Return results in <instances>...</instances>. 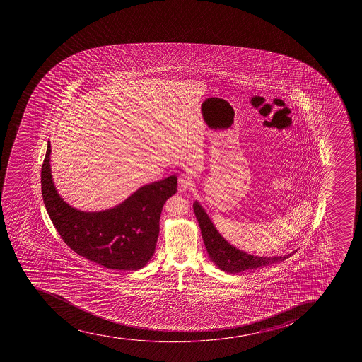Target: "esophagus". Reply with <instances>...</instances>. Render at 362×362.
I'll return each instance as SVG.
<instances>
[{"mask_svg": "<svg viewBox=\"0 0 362 362\" xmlns=\"http://www.w3.org/2000/svg\"><path fill=\"white\" fill-rule=\"evenodd\" d=\"M191 187H192V179H191L190 175H180V177H179V191H182V192H184V191H187L189 190V189H191Z\"/></svg>", "mask_w": 362, "mask_h": 362, "instance_id": "34e87169", "label": "esophagus"}]
</instances>
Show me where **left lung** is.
Segmentation results:
<instances>
[{"mask_svg": "<svg viewBox=\"0 0 362 362\" xmlns=\"http://www.w3.org/2000/svg\"><path fill=\"white\" fill-rule=\"evenodd\" d=\"M194 210L201 228L202 237L208 250L209 257L211 258V261L219 269H222L223 272L237 274V272L262 268L265 265L284 261L295 252L293 251L291 254L284 255V256L259 257V256H254V255L238 250L219 235L206 215V212L204 211V209L198 204V202H194Z\"/></svg>", "mask_w": 362, "mask_h": 362, "instance_id": "left-lung-1", "label": "left lung"}]
</instances>
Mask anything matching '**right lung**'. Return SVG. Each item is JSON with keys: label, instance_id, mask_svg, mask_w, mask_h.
<instances>
[{"label": "right lung", "instance_id": "right-lung-1", "mask_svg": "<svg viewBox=\"0 0 362 362\" xmlns=\"http://www.w3.org/2000/svg\"><path fill=\"white\" fill-rule=\"evenodd\" d=\"M50 143L41 168L43 203L62 240L76 254L117 270H138L153 256L165 202L177 191V177L147 184L122 204L83 212L57 194L50 175Z\"/></svg>", "mask_w": 362, "mask_h": 362}]
</instances>
